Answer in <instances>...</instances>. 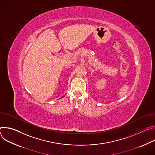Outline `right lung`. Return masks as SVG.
Masks as SVG:
<instances>
[{
  "label": "right lung",
  "mask_w": 155,
  "mask_h": 155,
  "mask_svg": "<svg viewBox=\"0 0 155 155\" xmlns=\"http://www.w3.org/2000/svg\"><path fill=\"white\" fill-rule=\"evenodd\" d=\"M64 96H62V97H64ZM62 97H61V98H62Z\"/></svg>",
  "instance_id": "obj_1"
}]
</instances>
